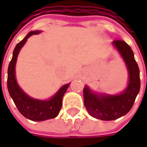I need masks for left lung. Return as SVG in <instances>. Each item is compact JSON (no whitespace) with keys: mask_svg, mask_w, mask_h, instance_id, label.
I'll list each match as a JSON object with an SVG mask.
<instances>
[{"mask_svg":"<svg viewBox=\"0 0 147 147\" xmlns=\"http://www.w3.org/2000/svg\"><path fill=\"white\" fill-rule=\"evenodd\" d=\"M113 45L126 63L129 74V83L120 94H96L87 86L83 88L84 105L89 114L102 120H113L126 115L132 108L140 90L139 68L134 57L132 49L122 40H115Z\"/></svg>","mask_w":147,"mask_h":147,"instance_id":"obj_1","label":"left lung"}]
</instances>
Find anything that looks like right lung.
Instances as JSON below:
<instances>
[{
  "instance_id": "obj_1",
  "label": "right lung",
  "mask_w": 147,
  "mask_h": 147,
  "mask_svg": "<svg viewBox=\"0 0 147 147\" xmlns=\"http://www.w3.org/2000/svg\"><path fill=\"white\" fill-rule=\"evenodd\" d=\"M40 32V30L30 31L27 36L16 45L13 51L11 61L8 65L7 80L8 92L15 105L17 107L18 110L24 117L34 121H43L55 118L57 116L62 105V98L70 84L68 83L62 86L58 90V92L48 101H40L31 98L18 86L15 76V67L19 52L26 43L29 37L33 34H38Z\"/></svg>"
}]
</instances>
